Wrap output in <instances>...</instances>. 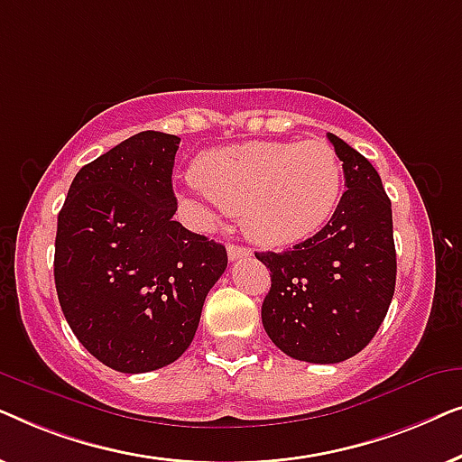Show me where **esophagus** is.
<instances>
[{
	"label": "esophagus",
	"instance_id": "1",
	"mask_svg": "<svg viewBox=\"0 0 462 462\" xmlns=\"http://www.w3.org/2000/svg\"><path fill=\"white\" fill-rule=\"evenodd\" d=\"M226 254H229V261H237V258L250 256L252 250L245 248V245H237V244H229L226 245Z\"/></svg>",
	"mask_w": 462,
	"mask_h": 462
}]
</instances>
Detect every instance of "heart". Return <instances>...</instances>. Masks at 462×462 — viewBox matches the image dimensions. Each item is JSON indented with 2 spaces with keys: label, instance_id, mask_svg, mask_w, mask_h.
<instances>
[{
  "label": "heart",
  "instance_id": "heart-1",
  "mask_svg": "<svg viewBox=\"0 0 462 462\" xmlns=\"http://www.w3.org/2000/svg\"><path fill=\"white\" fill-rule=\"evenodd\" d=\"M185 201L199 226L218 212H239L252 242L286 248L305 242L337 210L343 191L340 160L326 141H250L212 149L193 168Z\"/></svg>",
  "mask_w": 462,
  "mask_h": 462
}]
</instances>
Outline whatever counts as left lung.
Listing matches in <instances>:
<instances>
[{"label": "left lung", "mask_w": 462, "mask_h": 462, "mask_svg": "<svg viewBox=\"0 0 462 462\" xmlns=\"http://www.w3.org/2000/svg\"><path fill=\"white\" fill-rule=\"evenodd\" d=\"M343 162L346 191L313 237L286 252H256L271 271L263 326L286 356L338 364L374 338L395 292L391 199L374 166L328 134Z\"/></svg>", "instance_id": "8db88e82"}]
</instances>
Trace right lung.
I'll list each match as a JSON object with an SVG mask.
<instances>
[{
    "label": "right lung",
    "instance_id": "1",
    "mask_svg": "<svg viewBox=\"0 0 462 462\" xmlns=\"http://www.w3.org/2000/svg\"><path fill=\"white\" fill-rule=\"evenodd\" d=\"M180 138L144 130L75 174L59 214L56 294L98 362L125 374L179 359L208 292L226 269L223 244L174 220Z\"/></svg>",
    "mask_w": 462,
    "mask_h": 462
}]
</instances>
